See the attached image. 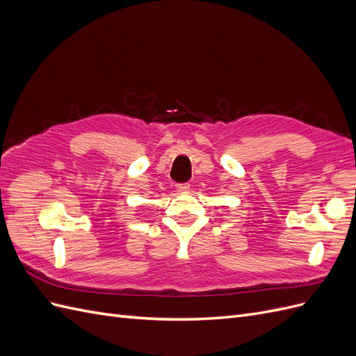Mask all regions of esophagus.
<instances>
[{
	"mask_svg": "<svg viewBox=\"0 0 356 356\" xmlns=\"http://www.w3.org/2000/svg\"><path fill=\"white\" fill-rule=\"evenodd\" d=\"M190 190V184H178L177 186V191L178 193H186Z\"/></svg>",
	"mask_w": 356,
	"mask_h": 356,
	"instance_id": "obj_1",
	"label": "esophagus"
}]
</instances>
